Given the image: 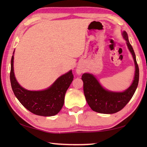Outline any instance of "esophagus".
I'll return each instance as SVG.
<instances>
[{"label":"esophagus","mask_w":147,"mask_h":147,"mask_svg":"<svg viewBox=\"0 0 147 147\" xmlns=\"http://www.w3.org/2000/svg\"><path fill=\"white\" fill-rule=\"evenodd\" d=\"M76 74H78V75L79 74H81L83 73V69L81 67H77L76 69Z\"/></svg>","instance_id":"34e87169"}]
</instances>
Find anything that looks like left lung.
Returning a JSON list of instances; mask_svg holds the SVG:
<instances>
[{"label":"left lung","instance_id":"1","mask_svg":"<svg viewBox=\"0 0 147 147\" xmlns=\"http://www.w3.org/2000/svg\"><path fill=\"white\" fill-rule=\"evenodd\" d=\"M123 38L126 41L128 49L132 55L135 64V74L130 86L122 92L109 91L102 86L93 74L84 73L82 76L84 82V93L88 105L92 110L104 114H112L121 110L130 99L138 88L139 71L137 63L136 54L128 40L125 31L122 32Z\"/></svg>","mask_w":147,"mask_h":147}]
</instances>
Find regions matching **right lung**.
Returning <instances> with one entry per match:
<instances>
[{
  "label": "right lung",
  "mask_w": 147,
  "mask_h": 147,
  "mask_svg": "<svg viewBox=\"0 0 147 147\" xmlns=\"http://www.w3.org/2000/svg\"><path fill=\"white\" fill-rule=\"evenodd\" d=\"M14 53L11 59L10 82L15 96L24 108L37 115L50 117L59 112L64 104L65 93L73 80L70 70L59 76L47 89L41 91H30L24 89L17 81L14 74Z\"/></svg>",
  "instance_id": "right-lung-1"
}]
</instances>
